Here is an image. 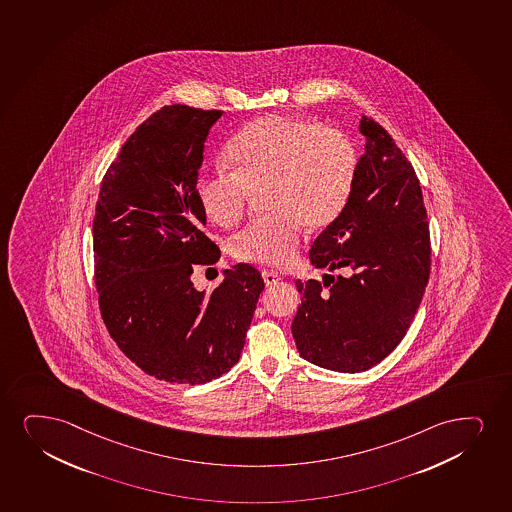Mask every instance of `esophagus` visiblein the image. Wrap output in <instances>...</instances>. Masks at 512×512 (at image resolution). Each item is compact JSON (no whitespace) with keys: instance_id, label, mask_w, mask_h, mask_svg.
<instances>
[{"instance_id":"1","label":"esophagus","mask_w":512,"mask_h":512,"mask_svg":"<svg viewBox=\"0 0 512 512\" xmlns=\"http://www.w3.org/2000/svg\"><path fill=\"white\" fill-rule=\"evenodd\" d=\"M262 278H264L265 286H274V284H278L281 281V276H279L278 272L274 271L262 272Z\"/></svg>"}]
</instances>
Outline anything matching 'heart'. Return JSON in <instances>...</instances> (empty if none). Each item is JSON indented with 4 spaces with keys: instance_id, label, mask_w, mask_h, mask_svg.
Segmentation results:
<instances>
[{
    "instance_id": "heart-1",
    "label": "heart",
    "mask_w": 512,
    "mask_h": 512,
    "mask_svg": "<svg viewBox=\"0 0 512 512\" xmlns=\"http://www.w3.org/2000/svg\"><path fill=\"white\" fill-rule=\"evenodd\" d=\"M233 172L198 179L196 200L221 228L241 221L248 203L262 196L267 215L229 241L236 259L283 267L295 259L302 226L326 228L347 203L357 155L345 134L314 120L269 115L243 127L229 141Z\"/></svg>"
}]
</instances>
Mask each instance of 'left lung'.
I'll return each instance as SVG.
<instances>
[{
  "mask_svg": "<svg viewBox=\"0 0 512 512\" xmlns=\"http://www.w3.org/2000/svg\"><path fill=\"white\" fill-rule=\"evenodd\" d=\"M366 152L335 221L312 243L317 269H347L300 281L291 333L303 359L338 373L379 364L402 341L429 279L431 245L414 167L378 122L362 115Z\"/></svg>",
  "mask_w": 512,
  "mask_h": 512,
  "instance_id": "1",
  "label": "left lung"
}]
</instances>
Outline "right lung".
I'll list each match as a JSON object with an SVG mask.
<instances>
[{"label":"right lung","instance_id":"obj_1","mask_svg":"<svg viewBox=\"0 0 512 512\" xmlns=\"http://www.w3.org/2000/svg\"><path fill=\"white\" fill-rule=\"evenodd\" d=\"M222 110L160 108L138 126L101 181L93 219L101 317L127 359L150 376L202 385L240 360L264 279L250 264L195 290V265L221 250L203 233L198 169Z\"/></svg>","mask_w":512,"mask_h":512}]
</instances>
